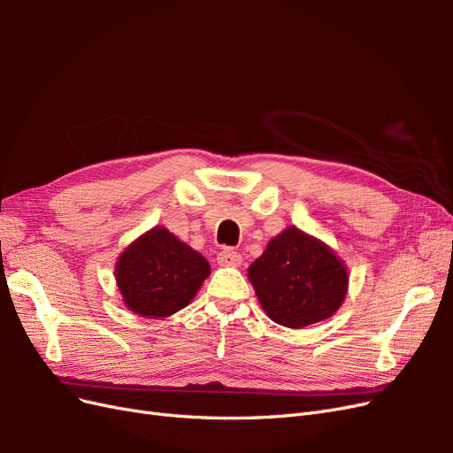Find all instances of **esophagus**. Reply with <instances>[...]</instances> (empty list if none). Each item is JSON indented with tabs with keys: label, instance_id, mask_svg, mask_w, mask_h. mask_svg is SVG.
I'll return each mask as SVG.
<instances>
[{
	"label": "esophagus",
	"instance_id": "esophagus-1",
	"mask_svg": "<svg viewBox=\"0 0 453 453\" xmlns=\"http://www.w3.org/2000/svg\"><path fill=\"white\" fill-rule=\"evenodd\" d=\"M217 265L219 266H240L242 265V255L238 253V251H234V250H223V251H219V255H217Z\"/></svg>",
	"mask_w": 453,
	"mask_h": 453
}]
</instances>
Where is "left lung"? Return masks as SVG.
Segmentation results:
<instances>
[{"instance_id": "obj_1", "label": "left lung", "mask_w": 453, "mask_h": 453, "mask_svg": "<svg viewBox=\"0 0 453 453\" xmlns=\"http://www.w3.org/2000/svg\"><path fill=\"white\" fill-rule=\"evenodd\" d=\"M268 318L289 328L323 321L344 303L348 272L325 243L289 226L250 266Z\"/></svg>"}]
</instances>
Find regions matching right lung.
I'll return each instance as SVG.
<instances>
[{
    "instance_id": "1",
    "label": "right lung",
    "mask_w": 453,
    "mask_h": 453,
    "mask_svg": "<svg viewBox=\"0 0 453 453\" xmlns=\"http://www.w3.org/2000/svg\"><path fill=\"white\" fill-rule=\"evenodd\" d=\"M117 285L125 304L143 318H166L185 308L210 263L166 228H153L135 240L117 260Z\"/></svg>"
}]
</instances>
